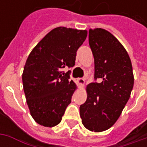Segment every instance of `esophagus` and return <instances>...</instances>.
I'll use <instances>...</instances> for the list:
<instances>
[{
    "mask_svg": "<svg viewBox=\"0 0 147 147\" xmlns=\"http://www.w3.org/2000/svg\"><path fill=\"white\" fill-rule=\"evenodd\" d=\"M77 81H78V83H79L80 86H83V85L85 84V80L83 79V78H79V79L77 80Z\"/></svg>",
    "mask_w": 147,
    "mask_h": 147,
    "instance_id": "esophagus-1",
    "label": "esophagus"
}]
</instances>
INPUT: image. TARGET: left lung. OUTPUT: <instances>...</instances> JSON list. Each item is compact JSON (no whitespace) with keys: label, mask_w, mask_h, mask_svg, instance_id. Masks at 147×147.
<instances>
[{"label":"left lung","mask_w":147,"mask_h":147,"mask_svg":"<svg viewBox=\"0 0 147 147\" xmlns=\"http://www.w3.org/2000/svg\"><path fill=\"white\" fill-rule=\"evenodd\" d=\"M94 58V80L86 86L87 98L80 105L84 127L91 131L109 129L120 117L134 85L132 65L126 49L108 30H89Z\"/></svg>","instance_id":"8db88e82"}]
</instances>
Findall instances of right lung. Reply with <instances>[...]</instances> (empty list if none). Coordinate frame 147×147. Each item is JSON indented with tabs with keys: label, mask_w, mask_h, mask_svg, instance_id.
I'll return each instance as SVG.
<instances>
[{
	"label": "right lung",
	"mask_w": 147,
	"mask_h": 147,
	"mask_svg": "<svg viewBox=\"0 0 147 147\" xmlns=\"http://www.w3.org/2000/svg\"><path fill=\"white\" fill-rule=\"evenodd\" d=\"M87 36L86 30L59 27L49 32L30 52L23 72V85L31 117L45 127L60 123L76 85L70 80L76 52Z\"/></svg>",
	"instance_id": "add662e5"
}]
</instances>
